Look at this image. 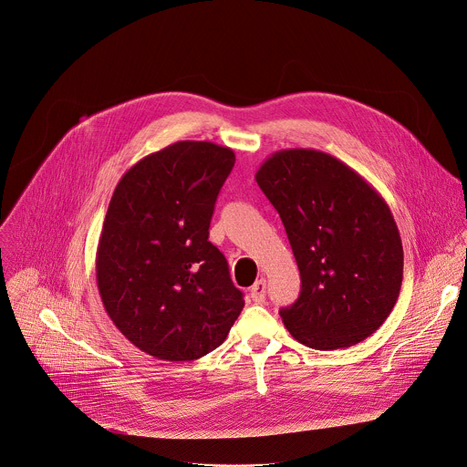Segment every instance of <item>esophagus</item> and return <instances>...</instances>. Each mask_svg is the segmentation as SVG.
Returning <instances> with one entry per match:
<instances>
[{
  "mask_svg": "<svg viewBox=\"0 0 467 467\" xmlns=\"http://www.w3.org/2000/svg\"><path fill=\"white\" fill-rule=\"evenodd\" d=\"M265 293H267V284H265L264 278H260V280L251 287V298H253V302H256V304L265 302Z\"/></svg>",
  "mask_w": 467,
  "mask_h": 467,
  "instance_id": "1",
  "label": "esophagus"
}]
</instances>
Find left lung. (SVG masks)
<instances>
[{
    "instance_id": "1",
    "label": "left lung",
    "mask_w": 467,
    "mask_h": 467,
    "mask_svg": "<svg viewBox=\"0 0 467 467\" xmlns=\"http://www.w3.org/2000/svg\"><path fill=\"white\" fill-rule=\"evenodd\" d=\"M256 182L285 227L302 289L280 317L300 344L331 351L371 337L402 285L404 249L386 200L351 167L315 149L269 156Z\"/></svg>"
}]
</instances>
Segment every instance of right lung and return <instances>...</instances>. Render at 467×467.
<instances>
[{"label":"right lung","instance_id":"right-lung-1","mask_svg":"<svg viewBox=\"0 0 467 467\" xmlns=\"http://www.w3.org/2000/svg\"><path fill=\"white\" fill-rule=\"evenodd\" d=\"M234 152L211 141H176L118 182L96 253L107 315L143 353L169 362L223 344L244 309L225 256L209 242L218 192Z\"/></svg>","mask_w":467,"mask_h":467}]
</instances>
